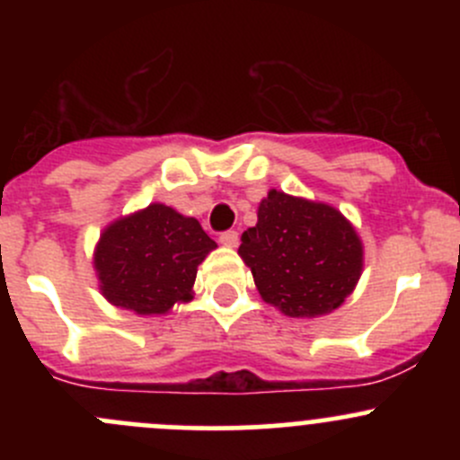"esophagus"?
<instances>
[{"label":"esophagus","instance_id":"34e87169","mask_svg":"<svg viewBox=\"0 0 460 460\" xmlns=\"http://www.w3.org/2000/svg\"><path fill=\"white\" fill-rule=\"evenodd\" d=\"M220 243L225 244V247H238V231H234V229L222 231Z\"/></svg>","mask_w":460,"mask_h":460}]
</instances>
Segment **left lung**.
<instances>
[{
  "label": "left lung",
  "instance_id": "left-lung-1",
  "mask_svg": "<svg viewBox=\"0 0 460 460\" xmlns=\"http://www.w3.org/2000/svg\"><path fill=\"white\" fill-rule=\"evenodd\" d=\"M240 240L238 253L252 267L260 296L291 318L341 307L363 269V244L341 211L276 189L260 202L258 225Z\"/></svg>",
  "mask_w": 460,
  "mask_h": 460
}]
</instances>
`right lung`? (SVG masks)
Returning a JSON list of instances; mask_svg holds the SVG:
<instances>
[{"instance_id":"1","label":"right lung","mask_w":460,"mask_h":460,"mask_svg":"<svg viewBox=\"0 0 460 460\" xmlns=\"http://www.w3.org/2000/svg\"><path fill=\"white\" fill-rule=\"evenodd\" d=\"M216 243L196 217L164 204L113 222L95 249L102 294L115 307L151 316L191 300L198 264Z\"/></svg>"}]
</instances>
